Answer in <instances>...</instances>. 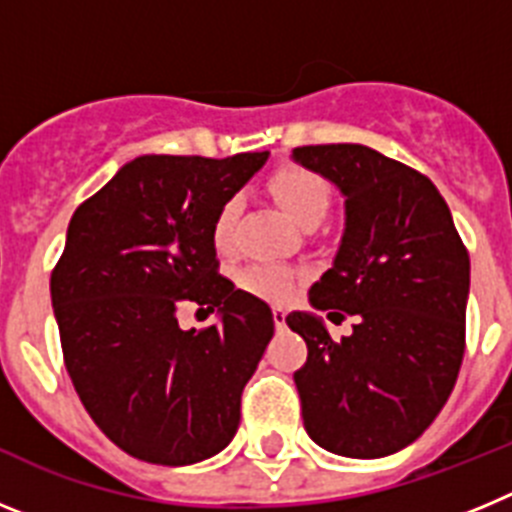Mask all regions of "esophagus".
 Wrapping results in <instances>:
<instances>
[{
    "label": "esophagus",
    "mask_w": 512,
    "mask_h": 512,
    "mask_svg": "<svg viewBox=\"0 0 512 512\" xmlns=\"http://www.w3.org/2000/svg\"><path fill=\"white\" fill-rule=\"evenodd\" d=\"M271 315H274V325H277L279 330L287 325V312H284V307H274V310H271Z\"/></svg>",
    "instance_id": "34e87169"
}]
</instances>
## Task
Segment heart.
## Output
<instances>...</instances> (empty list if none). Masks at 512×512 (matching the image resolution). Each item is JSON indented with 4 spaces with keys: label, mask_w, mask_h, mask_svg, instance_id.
I'll return each mask as SVG.
<instances>
[{
    "label": "heart",
    "mask_w": 512,
    "mask_h": 512,
    "mask_svg": "<svg viewBox=\"0 0 512 512\" xmlns=\"http://www.w3.org/2000/svg\"><path fill=\"white\" fill-rule=\"evenodd\" d=\"M271 194L279 205L295 217L297 223L312 228L330 212V187L318 171L305 166H284L274 171L269 179ZM243 215V202L238 194H230L228 200L220 202L212 217V243L220 253H230L238 238V223ZM238 284L248 295L261 297L269 302H284L295 295L297 271L284 264H251L238 271Z\"/></svg>",
    "instance_id": "obj_1"
}]
</instances>
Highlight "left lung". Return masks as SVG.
Instances as JSON below:
<instances>
[{
    "instance_id": "left-lung-1",
    "label": "left lung",
    "mask_w": 512,
    "mask_h": 512,
    "mask_svg": "<svg viewBox=\"0 0 512 512\" xmlns=\"http://www.w3.org/2000/svg\"><path fill=\"white\" fill-rule=\"evenodd\" d=\"M346 194V233L310 302L354 315L333 341L320 318L289 312L307 343L295 372L305 431L325 451L379 459L436 420L467 348L469 251L436 184L359 143L295 148ZM343 309L338 313L335 307Z\"/></svg>"
}]
</instances>
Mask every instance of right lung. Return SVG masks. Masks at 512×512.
<instances>
[{
	"label": "right lung",
	"instance_id": "1",
	"mask_svg": "<svg viewBox=\"0 0 512 512\" xmlns=\"http://www.w3.org/2000/svg\"><path fill=\"white\" fill-rule=\"evenodd\" d=\"M266 156H140L71 217L51 271L63 364L99 431L135 459L184 467L238 431L274 315L220 274L210 228ZM184 301L221 320L182 331Z\"/></svg>",
	"mask_w": 512,
	"mask_h": 512
}]
</instances>
